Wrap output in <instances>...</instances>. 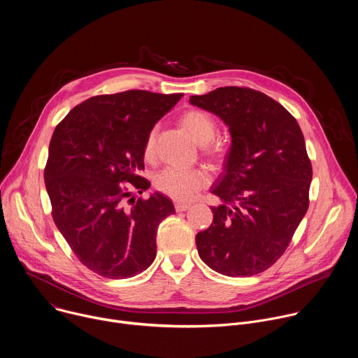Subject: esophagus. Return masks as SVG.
I'll use <instances>...</instances> for the list:
<instances>
[{
	"instance_id": "34e87169",
	"label": "esophagus",
	"mask_w": 358,
	"mask_h": 358,
	"mask_svg": "<svg viewBox=\"0 0 358 358\" xmlns=\"http://www.w3.org/2000/svg\"><path fill=\"white\" fill-rule=\"evenodd\" d=\"M176 211L177 213H182V211H187L189 207H191V203H185V202H176Z\"/></svg>"
}]
</instances>
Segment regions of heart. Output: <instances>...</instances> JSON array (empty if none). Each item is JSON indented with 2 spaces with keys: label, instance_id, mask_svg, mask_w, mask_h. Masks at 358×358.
Segmentation results:
<instances>
[{
  "label": "heart",
  "instance_id": "1",
  "mask_svg": "<svg viewBox=\"0 0 358 358\" xmlns=\"http://www.w3.org/2000/svg\"><path fill=\"white\" fill-rule=\"evenodd\" d=\"M181 126L187 130L191 138L202 145L206 155L221 162L227 155V147L222 141L214 140L218 126L215 119L203 110L191 109L181 116ZM156 152V130H151L144 141L143 155L147 160L155 157ZM210 182V176L201 169H178L167 167L155 177V185L163 194L176 199H189L199 188Z\"/></svg>",
  "mask_w": 358,
  "mask_h": 358
}]
</instances>
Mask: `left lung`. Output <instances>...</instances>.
I'll list each match as a JSON object with an SVG mask.
<instances>
[{
    "label": "left lung",
    "mask_w": 358,
    "mask_h": 358,
    "mask_svg": "<svg viewBox=\"0 0 358 358\" xmlns=\"http://www.w3.org/2000/svg\"><path fill=\"white\" fill-rule=\"evenodd\" d=\"M229 129L224 173L211 192L222 203L195 236L199 258L225 276H253L286 250L309 208L312 163L296 119L262 92L227 86L191 96Z\"/></svg>",
    "instance_id": "obj_1"
}]
</instances>
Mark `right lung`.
I'll return each mask as SVG.
<instances>
[{
  "label": "right lung",
  "instance_id": "right-lung-1",
  "mask_svg": "<svg viewBox=\"0 0 358 358\" xmlns=\"http://www.w3.org/2000/svg\"><path fill=\"white\" fill-rule=\"evenodd\" d=\"M181 97L147 90L93 96L50 138L43 176L54 221L78 259L100 276L127 279L156 259L157 228L176 213L173 202L160 192L136 199L124 182L140 194L150 187L138 176L144 141Z\"/></svg>",
  "mask_w": 358,
  "mask_h": 358
}]
</instances>
